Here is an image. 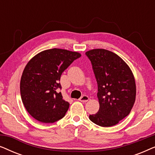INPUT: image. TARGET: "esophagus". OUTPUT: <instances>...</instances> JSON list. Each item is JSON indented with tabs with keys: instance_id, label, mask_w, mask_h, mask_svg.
<instances>
[{
	"instance_id": "34e87169",
	"label": "esophagus",
	"mask_w": 155,
	"mask_h": 155,
	"mask_svg": "<svg viewBox=\"0 0 155 155\" xmlns=\"http://www.w3.org/2000/svg\"><path fill=\"white\" fill-rule=\"evenodd\" d=\"M79 100H80V101H82V102L85 103V102H87V101L89 100V97H88L87 96V95H83V96L80 97Z\"/></svg>"
}]
</instances>
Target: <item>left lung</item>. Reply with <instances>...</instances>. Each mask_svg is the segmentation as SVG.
Listing matches in <instances>:
<instances>
[{
    "instance_id": "8db88e82",
    "label": "left lung",
    "mask_w": 155,
    "mask_h": 155,
    "mask_svg": "<svg viewBox=\"0 0 155 155\" xmlns=\"http://www.w3.org/2000/svg\"><path fill=\"white\" fill-rule=\"evenodd\" d=\"M96 78L99 109L90 120L102 127L115 126L130 114L136 96L135 78L130 67L118 56L103 48L85 53Z\"/></svg>"
}]
</instances>
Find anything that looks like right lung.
Here are the masks:
<instances>
[{
    "instance_id": "right-lung-1",
    "label": "right lung",
    "mask_w": 155,
    "mask_h": 155,
    "mask_svg": "<svg viewBox=\"0 0 155 155\" xmlns=\"http://www.w3.org/2000/svg\"><path fill=\"white\" fill-rule=\"evenodd\" d=\"M78 52L51 48L39 53L27 63L20 80V94L27 112L36 120L48 124L64 117L70 104L63 99L60 84L63 72Z\"/></svg>"
}]
</instances>
